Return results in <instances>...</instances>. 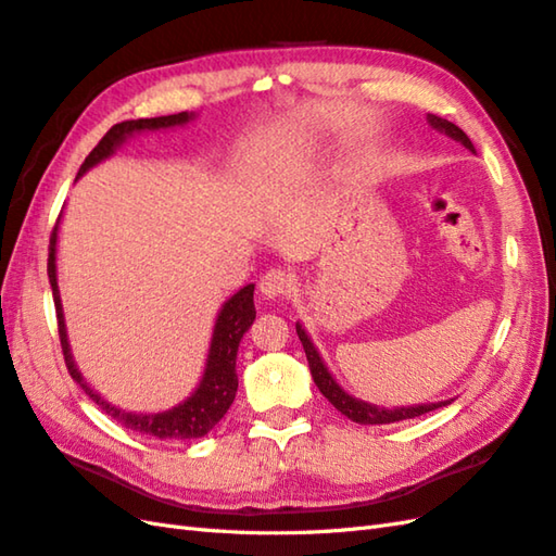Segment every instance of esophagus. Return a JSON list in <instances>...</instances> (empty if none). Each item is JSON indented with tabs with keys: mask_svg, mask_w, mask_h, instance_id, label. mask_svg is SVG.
Here are the masks:
<instances>
[{
	"mask_svg": "<svg viewBox=\"0 0 556 556\" xmlns=\"http://www.w3.org/2000/svg\"><path fill=\"white\" fill-rule=\"evenodd\" d=\"M293 287V277L287 269H267L261 279V291L265 299H277V295H287Z\"/></svg>",
	"mask_w": 556,
	"mask_h": 556,
	"instance_id": "obj_1",
	"label": "esophagus"
}]
</instances>
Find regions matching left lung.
<instances>
[{
  "label": "left lung",
  "mask_w": 556,
  "mask_h": 556,
  "mask_svg": "<svg viewBox=\"0 0 556 556\" xmlns=\"http://www.w3.org/2000/svg\"><path fill=\"white\" fill-rule=\"evenodd\" d=\"M429 123L435 127V130L445 132L447 137H453L457 141H462L464 147L469 151H473L471 139L464 135L455 123H450L445 118H438V115L429 113ZM295 331H299V339L303 343V351L307 357V365H309V374H313V379L317 383L319 393L325 395L329 403L337 407L341 415H345L348 419H353L357 424H393V421H403V419H415L426 415V412H433L438 407H445L450 405V400H443V403H429V405H415V407H395V409H386V407H377V405H369L365 400H357L353 395H348L341 386L333 381V377L329 374V369L321 363V357L317 353V348L313 345V341L307 339V333L301 325H295Z\"/></svg>",
  "instance_id": "obj_1"
}]
</instances>
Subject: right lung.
<instances>
[{
	"mask_svg": "<svg viewBox=\"0 0 556 556\" xmlns=\"http://www.w3.org/2000/svg\"><path fill=\"white\" fill-rule=\"evenodd\" d=\"M191 118H193V113L182 111L175 115H161V118H139V121H125V123L113 125L111 130L101 137V141L92 149V153L85 159L77 177L85 175L89 167L101 163L103 159H109L111 153L118 149L130 135L185 125ZM56 229H59V223L49 237L47 275H49V283H51V293H54L61 351H63V359H66V367L71 371L73 381L80 383L83 391L92 397L111 419H115L121 426H125V429L137 431L141 435H153V438H161V441H187V438H201L208 433L213 426L227 415V409L231 403H235V395L239 389L237 351H239L241 337L249 331V327L255 319V305H253V289L255 287L253 283L237 291L223 305V309H219L215 329H213L208 359H205V371H203L199 389L193 391L185 400V403L175 405L173 409L159 412V415H132V412H125L121 407L106 403V400H103L99 393L89 389L83 379V374L75 367V359L71 355V345H68V337H66V325H63V307H61V295H59V283H56Z\"/></svg>",
	"mask_w": 556,
	"mask_h": 556,
	"instance_id": "right-lung-1",
	"label": "right lung"
}]
</instances>
